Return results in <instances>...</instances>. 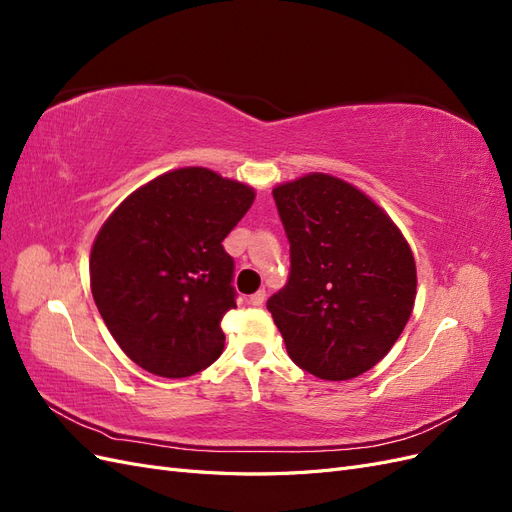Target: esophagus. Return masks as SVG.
I'll return each instance as SVG.
<instances>
[{"label": "esophagus", "instance_id": "1", "mask_svg": "<svg viewBox=\"0 0 512 512\" xmlns=\"http://www.w3.org/2000/svg\"><path fill=\"white\" fill-rule=\"evenodd\" d=\"M265 297H267V294H265V290H258V292H254V294H252V297H250V299H247V303H250V305H254V307H258V305H262V303H265Z\"/></svg>", "mask_w": 512, "mask_h": 512}]
</instances>
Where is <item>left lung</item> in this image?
Segmentation results:
<instances>
[{
    "mask_svg": "<svg viewBox=\"0 0 512 512\" xmlns=\"http://www.w3.org/2000/svg\"><path fill=\"white\" fill-rule=\"evenodd\" d=\"M290 241L288 284L267 301L290 359L322 380L382 361L416 299V265L395 222L352 183L309 173L273 188Z\"/></svg>",
    "mask_w": 512,
    "mask_h": 512,
    "instance_id": "8db88e82",
    "label": "left lung"
}]
</instances>
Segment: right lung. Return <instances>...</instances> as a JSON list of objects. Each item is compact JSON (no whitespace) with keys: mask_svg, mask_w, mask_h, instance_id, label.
<instances>
[{"mask_svg":"<svg viewBox=\"0 0 512 512\" xmlns=\"http://www.w3.org/2000/svg\"><path fill=\"white\" fill-rule=\"evenodd\" d=\"M256 192L203 166L168 170L108 215L91 247V294L119 348L149 374L188 378L224 350L235 309L222 241Z\"/></svg>","mask_w":512,"mask_h":512,"instance_id":"add662e5","label":"right lung"}]
</instances>
